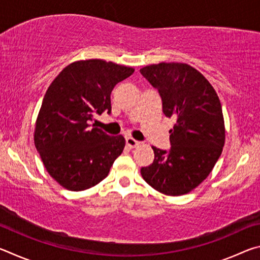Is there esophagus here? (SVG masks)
Listing matches in <instances>:
<instances>
[{
    "mask_svg": "<svg viewBox=\"0 0 260 260\" xmlns=\"http://www.w3.org/2000/svg\"><path fill=\"white\" fill-rule=\"evenodd\" d=\"M126 144L131 148H135V147L140 146V142H139V141H136L133 138H129V136H128V138H126Z\"/></svg>",
    "mask_w": 260,
    "mask_h": 260,
    "instance_id": "obj_1",
    "label": "esophagus"
}]
</instances>
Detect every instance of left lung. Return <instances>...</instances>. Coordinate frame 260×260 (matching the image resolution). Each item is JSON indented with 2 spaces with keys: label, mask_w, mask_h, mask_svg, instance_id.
<instances>
[{
  "label": "left lung",
  "mask_w": 260,
  "mask_h": 260,
  "mask_svg": "<svg viewBox=\"0 0 260 260\" xmlns=\"http://www.w3.org/2000/svg\"><path fill=\"white\" fill-rule=\"evenodd\" d=\"M140 72L159 93L165 116L175 118L170 151L152 147L155 159L141 174L164 195H184L208 178L221 155L226 138L221 103L208 79L188 64H152Z\"/></svg>",
  "instance_id": "obj_1"
}]
</instances>
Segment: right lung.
<instances>
[{
    "label": "right lung",
    "instance_id": "1",
    "mask_svg": "<svg viewBox=\"0 0 260 260\" xmlns=\"http://www.w3.org/2000/svg\"><path fill=\"white\" fill-rule=\"evenodd\" d=\"M133 68L102 59L68 65L48 88L39 111L34 144L50 177L61 187L81 191L108 177L125 148L122 135L89 128L95 113L111 112V91Z\"/></svg>",
    "mask_w": 260,
    "mask_h": 260
}]
</instances>
